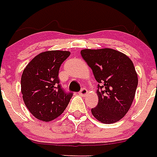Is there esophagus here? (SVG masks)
<instances>
[{"instance_id":"obj_1","label":"esophagus","mask_w":157,"mask_h":157,"mask_svg":"<svg viewBox=\"0 0 157 157\" xmlns=\"http://www.w3.org/2000/svg\"><path fill=\"white\" fill-rule=\"evenodd\" d=\"M87 94H88V91L86 88H82L79 91V95L82 96H86Z\"/></svg>"}]
</instances>
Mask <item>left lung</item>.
Returning a JSON list of instances; mask_svg holds the SVG:
<instances>
[{"label":"left lung","instance_id":"obj_1","mask_svg":"<svg viewBox=\"0 0 157 157\" xmlns=\"http://www.w3.org/2000/svg\"><path fill=\"white\" fill-rule=\"evenodd\" d=\"M80 53L99 82L98 104L91 113L105 124L120 121L130 109L137 88L138 75L132 61L113 48H86Z\"/></svg>","mask_w":157,"mask_h":157}]
</instances>
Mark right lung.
<instances>
[{
	"label": "right lung",
	"instance_id": "obj_1",
	"mask_svg": "<svg viewBox=\"0 0 157 157\" xmlns=\"http://www.w3.org/2000/svg\"><path fill=\"white\" fill-rule=\"evenodd\" d=\"M71 55L69 51L52 50L31 60L21 78V92L28 110L36 118L50 121L67 107L72 93L62 90L58 79L60 66Z\"/></svg>",
	"mask_w": 157,
	"mask_h": 157
}]
</instances>
